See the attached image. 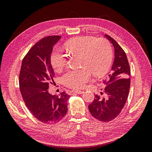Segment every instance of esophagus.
I'll use <instances>...</instances> for the list:
<instances>
[{
	"label": "esophagus",
	"mask_w": 152,
	"mask_h": 152,
	"mask_svg": "<svg viewBox=\"0 0 152 152\" xmlns=\"http://www.w3.org/2000/svg\"><path fill=\"white\" fill-rule=\"evenodd\" d=\"M73 92L77 94H83L84 93V91H80V90H75V91H73Z\"/></svg>",
	"instance_id": "1"
}]
</instances>
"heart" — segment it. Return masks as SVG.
I'll use <instances>...</instances> for the list:
<instances>
[{"mask_svg":"<svg viewBox=\"0 0 152 152\" xmlns=\"http://www.w3.org/2000/svg\"><path fill=\"white\" fill-rule=\"evenodd\" d=\"M66 49L72 55H81V66L83 67L68 70L62 76L63 83L70 88H82L91 80L92 72L96 76H102L111 66L113 50L111 44L105 39L77 37L66 43ZM50 61L54 70L60 72L67 65V54L57 47L53 50Z\"/></svg>","mask_w":152,"mask_h":152,"instance_id":"obj_1","label":"heart"}]
</instances>
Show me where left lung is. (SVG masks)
<instances>
[{
  "label": "left lung",
  "mask_w": 152,
  "mask_h": 152,
  "mask_svg": "<svg viewBox=\"0 0 152 152\" xmlns=\"http://www.w3.org/2000/svg\"><path fill=\"white\" fill-rule=\"evenodd\" d=\"M105 37L115 49L112 72L103 80L105 85L103 93H101V95L95 94L94 99L88 108L95 118L107 122L113 120L121 112L128 97L131 79L130 66L125 51L111 37L108 35Z\"/></svg>",
  "instance_id": "left-lung-1"
}]
</instances>
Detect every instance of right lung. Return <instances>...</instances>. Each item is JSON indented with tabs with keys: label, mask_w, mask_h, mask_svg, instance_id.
<instances>
[{
	"label": "right lung",
	"mask_w": 152,
	"mask_h": 152,
	"mask_svg": "<svg viewBox=\"0 0 152 152\" xmlns=\"http://www.w3.org/2000/svg\"><path fill=\"white\" fill-rule=\"evenodd\" d=\"M61 37L48 36L37 42L23 59L20 72V89L27 108L38 121L46 124H56L65 116L70 97L65 91L52 95L48 91L54 76L50 55Z\"/></svg>",
	"instance_id": "1"
}]
</instances>
